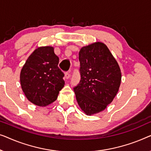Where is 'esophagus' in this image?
<instances>
[{
    "label": "esophagus",
    "mask_w": 151,
    "mask_h": 151,
    "mask_svg": "<svg viewBox=\"0 0 151 151\" xmlns=\"http://www.w3.org/2000/svg\"><path fill=\"white\" fill-rule=\"evenodd\" d=\"M70 73H65V78H66V79H68V78H70Z\"/></svg>",
    "instance_id": "esophagus-1"
}]
</instances>
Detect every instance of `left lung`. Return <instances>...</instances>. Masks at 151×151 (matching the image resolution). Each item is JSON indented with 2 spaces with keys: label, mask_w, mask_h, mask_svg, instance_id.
Instances as JSON below:
<instances>
[{
  "label": "left lung",
  "mask_w": 151,
  "mask_h": 151,
  "mask_svg": "<svg viewBox=\"0 0 151 151\" xmlns=\"http://www.w3.org/2000/svg\"><path fill=\"white\" fill-rule=\"evenodd\" d=\"M78 59L81 78L74 90L81 109L92 116L105 110L113 101L122 73L117 61L103 42L83 46Z\"/></svg>",
  "instance_id": "left-lung-1"
}]
</instances>
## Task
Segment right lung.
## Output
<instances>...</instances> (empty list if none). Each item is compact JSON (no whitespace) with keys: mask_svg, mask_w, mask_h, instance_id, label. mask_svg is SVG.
Masks as SVG:
<instances>
[{"mask_svg":"<svg viewBox=\"0 0 151 151\" xmlns=\"http://www.w3.org/2000/svg\"><path fill=\"white\" fill-rule=\"evenodd\" d=\"M59 57L52 46H40L22 66L20 80L25 96L31 103L46 107L56 101L63 88L64 74L59 68Z\"/></svg>","mask_w":151,"mask_h":151,"instance_id":"obj_1","label":"right lung"}]
</instances>
